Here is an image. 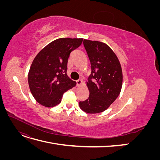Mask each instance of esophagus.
Here are the masks:
<instances>
[{
  "label": "esophagus",
  "mask_w": 160,
  "mask_h": 160,
  "mask_svg": "<svg viewBox=\"0 0 160 160\" xmlns=\"http://www.w3.org/2000/svg\"><path fill=\"white\" fill-rule=\"evenodd\" d=\"M82 83H83V81H82V80H81V79H79V80H77V85H78V86L81 85H82Z\"/></svg>",
  "instance_id": "1"
}]
</instances>
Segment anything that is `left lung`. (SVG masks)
Returning a JSON list of instances; mask_svg holds the SVG:
<instances>
[{
  "label": "left lung",
  "instance_id": "8db88e82",
  "mask_svg": "<svg viewBox=\"0 0 160 160\" xmlns=\"http://www.w3.org/2000/svg\"><path fill=\"white\" fill-rule=\"evenodd\" d=\"M83 45L91 62V73L86 85L89 98L79 107L88 113L103 112L118 98L123 83V73L117 55L104 42L84 39Z\"/></svg>",
  "mask_w": 160,
  "mask_h": 160
}]
</instances>
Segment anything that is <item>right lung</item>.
Returning a JSON list of instances; mask_svg holds the SVG:
<instances>
[{
  "label": "right lung",
  "instance_id": "1",
  "mask_svg": "<svg viewBox=\"0 0 160 160\" xmlns=\"http://www.w3.org/2000/svg\"><path fill=\"white\" fill-rule=\"evenodd\" d=\"M83 38H60L52 41L34 59L28 74L31 93L38 103L47 108L59 104L63 93L76 86L67 74L71 51Z\"/></svg>",
  "mask_w": 160,
  "mask_h": 160
}]
</instances>
